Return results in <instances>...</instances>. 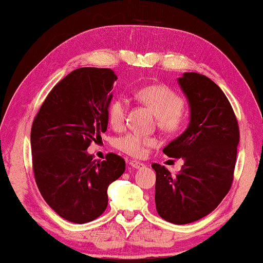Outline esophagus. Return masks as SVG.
I'll return each mask as SVG.
<instances>
[{
  "instance_id": "esophagus-1",
  "label": "esophagus",
  "mask_w": 263,
  "mask_h": 263,
  "mask_svg": "<svg viewBox=\"0 0 263 263\" xmlns=\"http://www.w3.org/2000/svg\"><path fill=\"white\" fill-rule=\"evenodd\" d=\"M128 164L131 165L134 168H137V170H141V168H144L145 167V165L143 164V162L137 161V160H129Z\"/></svg>"
}]
</instances>
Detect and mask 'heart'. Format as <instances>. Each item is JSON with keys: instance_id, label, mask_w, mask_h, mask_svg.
I'll return each mask as SVG.
<instances>
[{"instance_id": "obj_1", "label": "heart", "mask_w": 263, "mask_h": 263, "mask_svg": "<svg viewBox=\"0 0 263 263\" xmlns=\"http://www.w3.org/2000/svg\"><path fill=\"white\" fill-rule=\"evenodd\" d=\"M136 97L152 109L156 116V124L162 131L174 134L183 128L187 115L183 109V99L177 92L166 85H147L136 91ZM127 111V102L122 97L114 98L108 105V120L112 127L124 124ZM156 144L152 137H144L135 132L122 136L116 141V147L132 156H141L148 147Z\"/></svg>"}]
</instances>
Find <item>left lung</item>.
Here are the masks:
<instances>
[{"instance_id": "left-lung-1", "label": "left lung", "mask_w": 263, "mask_h": 263, "mask_svg": "<svg viewBox=\"0 0 263 263\" xmlns=\"http://www.w3.org/2000/svg\"><path fill=\"white\" fill-rule=\"evenodd\" d=\"M191 105L188 128L162 152L182 158L184 165L172 176L154 162L155 205L159 216L175 224L205 217L217 208L234 178L238 120L223 91L208 76L185 72L178 79Z\"/></svg>"}]
</instances>
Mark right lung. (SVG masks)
<instances>
[{
    "label": "right lung",
    "mask_w": 263,
    "mask_h": 263,
    "mask_svg": "<svg viewBox=\"0 0 263 263\" xmlns=\"http://www.w3.org/2000/svg\"><path fill=\"white\" fill-rule=\"evenodd\" d=\"M116 75L108 68H80L48 93L31 126L32 170L46 202L61 217L86 223L108 206V185L124 174L120 155L96 161L86 152L102 141Z\"/></svg>",
    "instance_id": "1"
}]
</instances>
